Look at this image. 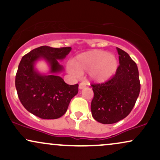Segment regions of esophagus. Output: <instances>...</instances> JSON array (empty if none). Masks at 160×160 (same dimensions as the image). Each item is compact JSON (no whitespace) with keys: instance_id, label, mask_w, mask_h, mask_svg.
Masks as SVG:
<instances>
[{"instance_id":"esophagus-1","label":"esophagus","mask_w":160,"mask_h":160,"mask_svg":"<svg viewBox=\"0 0 160 160\" xmlns=\"http://www.w3.org/2000/svg\"><path fill=\"white\" fill-rule=\"evenodd\" d=\"M86 86V84L85 82H80V84H79V89H83V88H85Z\"/></svg>"}]
</instances>
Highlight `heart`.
Wrapping results in <instances>:
<instances>
[{
    "label": "heart",
    "instance_id": "obj_1",
    "mask_svg": "<svg viewBox=\"0 0 160 160\" xmlns=\"http://www.w3.org/2000/svg\"><path fill=\"white\" fill-rule=\"evenodd\" d=\"M117 67V60L113 55L106 51L92 50L77 56L68 69L75 77L89 72L91 80L104 82L115 74Z\"/></svg>",
    "mask_w": 160,
    "mask_h": 160
}]
</instances>
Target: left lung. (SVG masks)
<instances>
[{
    "instance_id": "1",
    "label": "left lung",
    "mask_w": 160,
    "mask_h": 160,
    "mask_svg": "<svg viewBox=\"0 0 160 160\" xmlns=\"http://www.w3.org/2000/svg\"><path fill=\"white\" fill-rule=\"evenodd\" d=\"M120 65L114 76L103 83L92 84L94 97L91 111L93 118L103 124L124 119L135 106L141 89L138 66L127 52L117 47Z\"/></svg>"
}]
</instances>
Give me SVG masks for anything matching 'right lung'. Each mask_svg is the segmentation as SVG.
<instances>
[{"instance_id":"1","label":"right lung","mask_w":160,"mask_h":160,"mask_svg":"<svg viewBox=\"0 0 160 160\" xmlns=\"http://www.w3.org/2000/svg\"><path fill=\"white\" fill-rule=\"evenodd\" d=\"M71 50V47L42 46L22 58L16 75V88L22 104L32 114L44 120L59 118L78 93V84L68 85L56 74L63 70L58 60L64 59ZM40 58L49 64L50 75H40L34 69V64Z\"/></svg>"}]
</instances>
